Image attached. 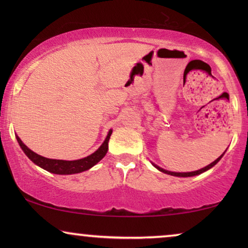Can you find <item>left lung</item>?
<instances>
[{
	"instance_id": "8db88e82",
	"label": "left lung",
	"mask_w": 248,
	"mask_h": 248,
	"mask_svg": "<svg viewBox=\"0 0 248 248\" xmlns=\"http://www.w3.org/2000/svg\"><path fill=\"white\" fill-rule=\"evenodd\" d=\"M225 155V152H223V154L220 155V157L218 158V159H216L215 161L213 162H211V164L210 165H208L206 166V167H204V168H202V169H199V170H196V171H191V172H174V171H169V170H165V169H162V168H160L159 167V166H157V165H155V164H152L155 166V168L158 169V170H160V171H162V172H165V174H168V175H171V176H177V177H192V176H195V175H200V174H202V172H204V171H206V170H209L210 168H212L213 166L215 165H217L218 164V161L220 160V159L222 158V155Z\"/></svg>"
}]
</instances>
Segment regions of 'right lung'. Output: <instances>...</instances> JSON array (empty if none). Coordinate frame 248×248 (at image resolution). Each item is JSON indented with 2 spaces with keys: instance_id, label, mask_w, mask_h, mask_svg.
I'll return each mask as SVG.
<instances>
[{
  "instance_id": "obj_1",
  "label": "right lung",
  "mask_w": 248,
  "mask_h": 248,
  "mask_svg": "<svg viewBox=\"0 0 248 248\" xmlns=\"http://www.w3.org/2000/svg\"><path fill=\"white\" fill-rule=\"evenodd\" d=\"M113 130H109L108 132L106 139H105L104 143L100 145L97 151H94L93 155H88L86 158L79 159V160H59V159H48L43 157V155H37L36 152L30 150L23 142L20 140L19 137H16L18 143L21 149L25 152L27 157L31 160L33 164L39 166L40 168L45 169V170L53 172V174L57 175H71V174H78V172H82L84 170H88L94 165L98 164L101 159L105 157L108 150V141L111 135Z\"/></svg>"
}]
</instances>
